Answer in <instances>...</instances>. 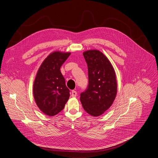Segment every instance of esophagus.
Returning a JSON list of instances; mask_svg holds the SVG:
<instances>
[{"instance_id": "esophagus-1", "label": "esophagus", "mask_w": 158, "mask_h": 158, "mask_svg": "<svg viewBox=\"0 0 158 158\" xmlns=\"http://www.w3.org/2000/svg\"><path fill=\"white\" fill-rule=\"evenodd\" d=\"M77 96V92L75 90H72V94H71V97H76Z\"/></svg>"}]
</instances>
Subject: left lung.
Returning a JSON list of instances; mask_svg holds the SVG:
<instances>
[{
	"label": "left lung",
	"instance_id": "left-lung-1",
	"mask_svg": "<svg viewBox=\"0 0 158 158\" xmlns=\"http://www.w3.org/2000/svg\"><path fill=\"white\" fill-rule=\"evenodd\" d=\"M83 55L88 65L89 84L80 99L86 113L98 117L111 106L116 97L115 72L108 58L99 50H87Z\"/></svg>",
	"mask_w": 158,
	"mask_h": 158
}]
</instances>
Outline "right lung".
<instances>
[{
    "instance_id": "add662e5",
    "label": "right lung",
    "mask_w": 158,
    "mask_h": 158,
    "mask_svg": "<svg viewBox=\"0 0 158 158\" xmlns=\"http://www.w3.org/2000/svg\"><path fill=\"white\" fill-rule=\"evenodd\" d=\"M70 53L54 52L50 54L38 69L33 85V95L39 109L54 116L64 108L70 90L60 69Z\"/></svg>"
}]
</instances>
